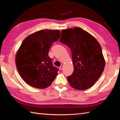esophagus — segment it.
I'll return each mask as SVG.
<instances>
[{"instance_id": "obj_1", "label": "esophagus", "mask_w": 120, "mask_h": 120, "mask_svg": "<svg viewBox=\"0 0 120 120\" xmlns=\"http://www.w3.org/2000/svg\"><path fill=\"white\" fill-rule=\"evenodd\" d=\"M63 67H64V65H63V64L61 65V66L59 67V70H61L62 69V68H63Z\"/></svg>"}]
</instances>
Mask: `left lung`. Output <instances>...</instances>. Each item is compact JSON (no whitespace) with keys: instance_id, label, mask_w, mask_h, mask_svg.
<instances>
[{"instance_id":"8db88e82","label":"left lung","mask_w":120,"mask_h":120,"mask_svg":"<svg viewBox=\"0 0 120 120\" xmlns=\"http://www.w3.org/2000/svg\"><path fill=\"white\" fill-rule=\"evenodd\" d=\"M60 42L71 51L74 70L67 77L70 86L77 90L93 86L104 71L105 60L101 46L94 36L75 27L61 31Z\"/></svg>"}]
</instances>
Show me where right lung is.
<instances>
[{
	"label": "right lung",
	"mask_w": 120,
	"mask_h": 120,
	"mask_svg": "<svg viewBox=\"0 0 120 120\" xmlns=\"http://www.w3.org/2000/svg\"><path fill=\"white\" fill-rule=\"evenodd\" d=\"M59 30H41L28 35L16 55V66L22 79L35 88H47L58 75L49 51L52 43L60 38Z\"/></svg>",
	"instance_id": "right-lung-1"
}]
</instances>
